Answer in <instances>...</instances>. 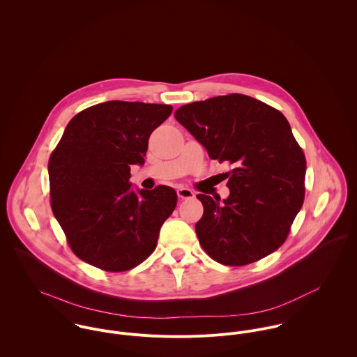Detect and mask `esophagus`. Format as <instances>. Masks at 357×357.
<instances>
[{"label":"esophagus","instance_id":"1","mask_svg":"<svg viewBox=\"0 0 357 357\" xmlns=\"http://www.w3.org/2000/svg\"><path fill=\"white\" fill-rule=\"evenodd\" d=\"M177 195L180 199H190V198H194V192L188 188H178L177 190Z\"/></svg>","mask_w":357,"mask_h":357}]
</instances>
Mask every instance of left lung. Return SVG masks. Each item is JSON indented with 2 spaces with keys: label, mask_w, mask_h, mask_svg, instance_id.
I'll list each match as a JSON object with an SVG mask.
<instances>
[{
  "label": "left lung",
  "mask_w": 357,
  "mask_h": 357,
  "mask_svg": "<svg viewBox=\"0 0 357 357\" xmlns=\"http://www.w3.org/2000/svg\"><path fill=\"white\" fill-rule=\"evenodd\" d=\"M176 119L211 159L228 162L229 197L197 198L195 231L204 252L241 266L278 250L304 204L305 155L286 116L255 98L232 93L180 107Z\"/></svg>",
  "instance_id": "left-lung-1"
}]
</instances>
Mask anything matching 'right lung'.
<instances>
[{"instance_id": "obj_1", "label": "right lung", "mask_w": 357, "mask_h": 357, "mask_svg": "<svg viewBox=\"0 0 357 357\" xmlns=\"http://www.w3.org/2000/svg\"><path fill=\"white\" fill-rule=\"evenodd\" d=\"M173 107L100 102L77 114L48 163L52 211L82 261L108 272L137 266L156 246L177 194L133 190L132 165H144L149 139Z\"/></svg>"}]
</instances>
